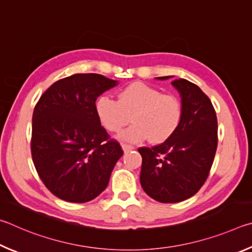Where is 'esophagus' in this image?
<instances>
[{
  "mask_svg": "<svg viewBox=\"0 0 252 252\" xmlns=\"http://www.w3.org/2000/svg\"><path fill=\"white\" fill-rule=\"evenodd\" d=\"M122 147H123V151L125 153L129 152V151H133V149H134V146H131V145H128V144H123Z\"/></svg>",
  "mask_w": 252,
  "mask_h": 252,
  "instance_id": "esophagus-1",
  "label": "esophagus"
}]
</instances>
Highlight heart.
<instances>
[{
    "mask_svg": "<svg viewBox=\"0 0 252 252\" xmlns=\"http://www.w3.org/2000/svg\"><path fill=\"white\" fill-rule=\"evenodd\" d=\"M96 114L106 129L119 133L127 124H134L122 134V138L138 143L148 137L159 144L173 136L182 124L183 103L173 94L144 83H133L119 92L118 99L100 96L96 101Z\"/></svg>",
    "mask_w": 252,
    "mask_h": 252,
    "instance_id": "obj_1",
    "label": "heart"
}]
</instances>
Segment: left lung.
I'll return each instance as SVG.
<instances>
[{
  "mask_svg": "<svg viewBox=\"0 0 252 252\" xmlns=\"http://www.w3.org/2000/svg\"><path fill=\"white\" fill-rule=\"evenodd\" d=\"M171 85L182 97L179 128L162 144L138 148L143 158L140 185L149 197L164 204L198 192L208 178L218 145L217 116L209 97L187 79H175Z\"/></svg>",
  "mask_w": 252,
  "mask_h": 252,
  "instance_id": "1",
  "label": "left lung"
}]
</instances>
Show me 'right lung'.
Returning a JSON list of instances; mask_svg holds the SVG:
<instances>
[{
  "instance_id": "right-lung-1",
  "label": "right lung",
  "mask_w": 252,
  "mask_h": 252,
  "mask_svg": "<svg viewBox=\"0 0 252 252\" xmlns=\"http://www.w3.org/2000/svg\"><path fill=\"white\" fill-rule=\"evenodd\" d=\"M116 85L99 74H74L51 85L35 105L32 159L43 184L62 200L94 199L123 156L95 108L97 97Z\"/></svg>"
}]
</instances>
